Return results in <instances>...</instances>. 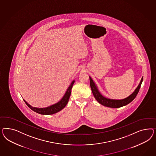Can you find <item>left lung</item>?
Instances as JSON below:
<instances>
[{
	"instance_id": "8db88e82",
	"label": "left lung",
	"mask_w": 156,
	"mask_h": 156,
	"mask_svg": "<svg viewBox=\"0 0 156 156\" xmlns=\"http://www.w3.org/2000/svg\"><path fill=\"white\" fill-rule=\"evenodd\" d=\"M89 78H90L91 89L95 99L102 105H104L105 106H106L108 108H118L130 103L137 96V94L141 87L142 82L143 81V76H142L141 80L140 81L138 86H137V88L135 89L132 94L130 95L126 98L122 99H109L104 97L99 92L97 85L94 82L92 78L90 76H89Z\"/></svg>"
}]
</instances>
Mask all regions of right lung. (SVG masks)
Masks as SVG:
<instances>
[{
	"label": "right lung",
	"mask_w": 156,
	"mask_h": 156,
	"mask_svg": "<svg viewBox=\"0 0 156 156\" xmlns=\"http://www.w3.org/2000/svg\"><path fill=\"white\" fill-rule=\"evenodd\" d=\"M74 82H75V80H73L72 81L71 84L68 87L67 89L66 90L65 94L58 102L50 106L43 108H38L33 107L32 106L29 105L24 99V101L28 106V108H30L32 110H33L34 112L37 113L41 114L43 115H50V114L56 113L63 109L68 103L69 99L70 98V97L71 95V89L73 87V86L74 83Z\"/></svg>",
	"instance_id": "add662e5"
}]
</instances>
